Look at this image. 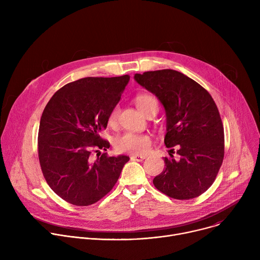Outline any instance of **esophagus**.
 <instances>
[{
    "mask_svg": "<svg viewBox=\"0 0 260 260\" xmlns=\"http://www.w3.org/2000/svg\"><path fill=\"white\" fill-rule=\"evenodd\" d=\"M146 157L144 155H133L131 156V159L132 160H136V161H142L144 160Z\"/></svg>",
    "mask_w": 260,
    "mask_h": 260,
    "instance_id": "34e87169",
    "label": "esophagus"
}]
</instances>
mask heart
Here are the masks:
<instances>
[{
	"instance_id": "b5f03b06",
	"label": "heart",
	"mask_w": 260,
	"mask_h": 260,
	"mask_svg": "<svg viewBox=\"0 0 260 260\" xmlns=\"http://www.w3.org/2000/svg\"><path fill=\"white\" fill-rule=\"evenodd\" d=\"M136 105L141 112L146 116L150 111L156 113L158 104L155 98L149 94H141L136 99ZM118 116V108L115 107L109 115L108 123L114 125ZM116 150L119 152H126L132 154H144L150 149L151 138L146 134H134L125 133L116 137L114 141Z\"/></svg>"
}]
</instances>
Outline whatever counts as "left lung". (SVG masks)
I'll return each instance as SVG.
<instances>
[{
  "mask_svg": "<svg viewBox=\"0 0 260 260\" xmlns=\"http://www.w3.org/2000/svg\"><path fill=\"white\" fill-rule=\"evenodd\" d=\"M134 79L153 93L166 112L165 144L171 157L153 179L170 198L190 200L213 184L224 156V132L211 94L183 73L166 69L135 74ZM173 146L177 147L178 160Z\"/></svg>",
  "mask_w": 260,
  "mask_h": 260,
  "instance_id": "obj_1",
  "label": "left lung"
}]
</instances>
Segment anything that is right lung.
Wrapping results in <instances>:
<instances>
[{
    "instance_id": "right-lung-1",
    "label": "right lung",
    "mask_w": 260,
    "mask_h": 260,
    "mask_svg": "<svg viewBox=\"0 0 260 260\" xmlns=\"http://www.w3.org/2000/svg\"><path fill=\"white\" fill-rule=\"evenodd\" d=\"M129 78L86 77L68 83L43 111L38 136L41 169L50 188L72 205L89 206L104 198L129 160L102 153L110 144L100 136Z\"/></svg>"
}]
</instances>
